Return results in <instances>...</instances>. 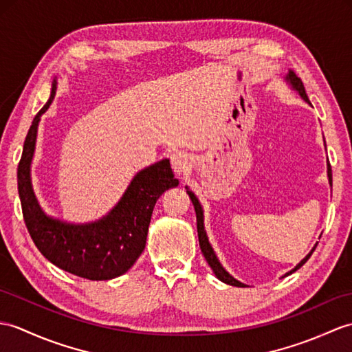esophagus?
<instances>
[{"mask_svg":"<svg viewBox=\"0 0 352 352\" xmlns=\"http://www.w3.org/2000/svg\"><path fill=\"white\" fill-rule=\"evenodd\" d=\"M170 166H173L174 173L178 175H184L186 173H189L190 169V159L189 154L184 151H177L170 156Z\"/></svg>","mask_w":352,"mask_h":352,"instance_id":"esophagus-1","label":"esophagus"}]
</instances>
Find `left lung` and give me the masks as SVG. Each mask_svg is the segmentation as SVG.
Listing matches in <instances>:
<instances>
[{"mask_svg":"<svg viewBox=\"0 0 352 352\" xmlns=\"http://www.w3.org/2000/svg\"><path fill=\"white\" fill-rule=\"evenodd\" d=\"M287 80L289 82V85L296 89V91L301 96V99H303L305 102H307V103H310L309 102V97H307V94H306V89H305V85H303V82H301V79L296 75V73H294L292 70H289V73L287 75ZM327 175H329V183H330V186H333V178H331V166H330V163L329 165H327ZM187 195H189V198L192 199V204H193V207H195V211H196V228H198V239H199V248H201V252H202V255H204V258L207 259V263H208V265L211 267V270H213V273L216 274V277L219 280H222L223 283H228V285H232V287H239V288H244L246 287V285L244 283H241V282H239L236 279H234V277L226 272V270L222 267V264L219 263V259H217V256H216V253H214V250H213V248H211V244L208 243V236H207V232H206V230H204V211H202V207H201V204H199V201H198V198H196L195 196V193L193 192H190L189 189H187ZM318 246V243L315 244V248ZM315 248L310 250L307 255H306V258L301 261V263L294 268V270H291V272H288L287 274L285 276H289V274H292L294 272H297V270L303 265V264H306V261L310 258V255H312L314 253V250H315Z\"/></svg>","mask_w":352,"mask_h":352,"instance_id":"obj_1","label":"left lung"}]
</instances>
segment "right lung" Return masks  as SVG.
Instances as JSON below:
<instances>
[{
    "label": "right lung",
    "mask_w": 352,
    "mask_h": 352,
    "mask_svg": "<svg viewBox=\"0 0 352 352\" xmlns=\"http://www.w3.org/2000/svg\"><path fill=\"white\" fill-rule=\"evenodd\" d=\"M32 120L18 165V192L27 230L40 253L56 267L89 280H109L124 274L145 249L153 208L162 193L178 186L168 159L135 175L122 198L108 214L91 223L75 225L49 217L40 208L31 186V160L36 150L37 127L55 97Z\"/></svg>",
    "instance_id": "1"
}]
</instances>
